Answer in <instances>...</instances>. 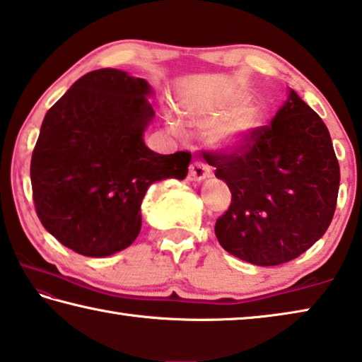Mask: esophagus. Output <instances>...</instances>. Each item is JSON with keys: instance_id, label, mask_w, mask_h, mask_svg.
Here are the masks:
<instances>
[{"instance_id": "34e87169", "label": "esophagus", "mask_w": 362, "mask_h": 362, "mask_svg": "<svg viewBox=\"0 0 362 362\" xmlns=\"http://www.w3.org/2000/svg\"><path fill=\"white\" fill-rule=\"evenodd\" d=\"M209 175H211V169L207 168V164H204L203 161H199V159H194V161L189 164V169H188V179L189 180L199 182V180L207 179Z\"/></svg>"}]
</instances>
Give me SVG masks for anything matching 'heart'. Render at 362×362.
<instances>
[{
    "mask_svg": "<svg viewBox=\"0 0 362 362\" xmlns=\"http://www.w3.org/2000/svg\"><path fill=\"white\" fill-rule=\"evenodd\" d=\"M247 94L244 90H228V93L204 97L188 110L194 119L203 124H214L211 140L218 146H240L246 144L254 131L262 124V110L255 103H244ZM177 131L179 126L173 122Z\"/></svg>",
    "mask_w": 362,
    "mask_h": 362,
    "instance_id": "heart-1",
    "label": "heart"
}]
</instances>
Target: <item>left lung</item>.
<instances>
[{"label": "left lung", "mask_w": 362, "mask_h": 362, "mask_svg": "<svg viewBox=\"0 0 362 362\" xmlns=\"http://www.w3.org/2000/svg\"><path fill=\"white\" fill-rule=\"evenodd\" d=\"M203 155L231 192L216 236L238 259L281 265L313 246L332 222L339 161L324 121L296 90L246 144Z\"/></svg>", "instance_id": "obj_1"}]
</instances>
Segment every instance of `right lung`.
<instances>
[{"label": "right lung", "mask_w": 362, "mask_h": 362, "mask_svg": "<svg viewBox=\"0 0 362 362\" xmlns=\"http://www.w3.org/2000/svg\"><path fill=\"white\" fill-rule=\"evenodd\" d=\"M148 83L126 71L86 73L47 110L30 177L35 209L65 247L107 257L136 241L153 182L183 180L189 151L159 155L144 142L155 110Z\"/></svg>", "instance_id": "add662e5"}]
</instances>
